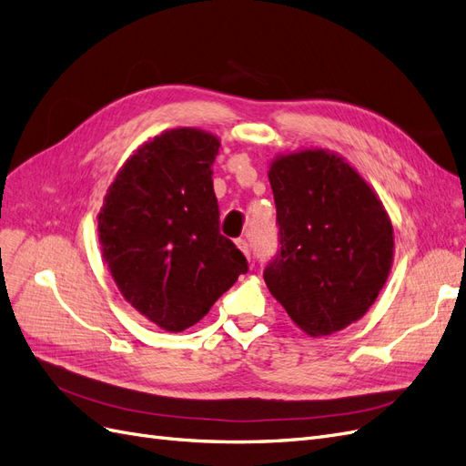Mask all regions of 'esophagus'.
I'll return each instance as SVG.
<instances>
[{
  "instance_id": "1",
  "label": "esophagus",
  "mask_w": 466,
  "mask_h": 466,
  "mask_svg": "<svg viewBox=\"0 0 466 466\" xmlns=\"http://www.w3.org/2000/svg\"><path fill=\"white\" fill-rule=\"evenodd\" d=\"M237 247L238 248H241L243 252H245V255L248 257V260H250V245H248V241H247V238H237Z\"/></svg>"
}]
</instances>
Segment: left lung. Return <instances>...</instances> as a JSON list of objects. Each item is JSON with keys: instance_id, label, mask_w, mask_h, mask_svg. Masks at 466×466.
Returning a JSON list of instances; mask_svg holds the SVG:
<instances>
[{"instance_id": "8db88e82", "label": "left lung", "mask_w": 466, "mask_h": 466, "mask_svg": "<svg viewBox=\"0 0 466 466\" xmlns=\"http://www.w3.org/2000/svg\"><path fill=\"white\" fill-rule=\"evenodd\" d=\"M279 248L264 281L291 320L327 336L361 319L392 264V225L377 194L342 157L324 149L281 155L272 165Z\"/></svg>"}]
</instances>
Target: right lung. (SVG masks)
Returning <instances> with one entry per match:
<instances>
[{
	"label": "right lung",
	"mask_w": 466,
	"mask_h": 466,
	"mask_svg": "<svg viewBox=\"0 0 466 466\" xmlns=\"http://www.w3.org/2000/svg\"><path fill=\"white\" fill-rule=\"evenodd\" d=\"M219 139L177 128L139 147L112 182L98 238L124 299L168 332L198 322L248 262L219 233L211 165Z\"/></svg>",
	"instance_id": "1"
}]
</instances>
